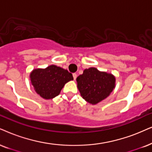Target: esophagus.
Here are the masks:
<instances>
[{
    "mask_svg": "<svg viewBox=\"0 0 152 152\" xmlns=\"http://www.w3.org/2000/svg\"><path fill=\"white\" fill-rule=\"evenodd\" d=\"M73 77H74V80H76V77H77V74H76V73L73 74Z\"/></svg>",
    "mask_w": 152,
    "mask_h": 152,
    "instance_id": "34e87169",
    "label": "esophagus"
}]
</instances>
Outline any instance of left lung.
I'll list each match as a JSON object with an SVG mask.
<instances>
[{"instance_id": "obj_1", "label": "left lung", "mask_w": 152, "mask_h": 152, "mask_svg": "<svg viewBox=\"0 0 152 152\" xmlns=\"http://www.w3.org/2000/svg\"><path fill=\"white\" fill-rule=\"evenodd\" d=\"M76 81L83 98L88 103L96 104L110 95L115 88L116 78L111 74L90 67L78 76Z\"/></svg>"}]
</instances>
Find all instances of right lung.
Instances as JSON below:
<instances>
[{"mask_svg":"<svg viewBox=\"0 0 152 152\" xmlns=\"http://www.w3.org/2000/svg\"><path fill=\"white\" fill-rule=\"evenodd\" d=\"M30 79L36 93L43 99H50L58 95L65 84L74 78L66 69L50 65L45 69H34Z\"/></svg>","mask_w":152,"mask_h":152,"instance_id":"1","label":"right lung"}]
</instances>
